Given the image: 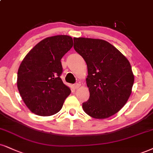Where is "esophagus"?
Segmentation results:
<instances>
[{
    "mask_svg": "<svg viewBox=\"0 0 153 153\" xmlns=\"http://www.w3.org/2000/svg\"><path fill=\"white\" fill-rule=\"evenodd\" d=\"M80 86H81V84H79V83H76V84H74V87L75 88H79L80 87Z\"/></svg>",
    "mask_w": 153,
    "mask_h": 153,
    "instance_id": "obj_1",
    "label": "esophagus"
}]
</instances>
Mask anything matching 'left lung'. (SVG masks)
Masks as SVG:
<instances>
[{
	"label": "left lung",
	"mask_w": 153,
	"mask_h": 153,
	"mask_svg": "<svg viewBox=\"0 0 153 153\" xmlns=\"http://www.w3.org/2000/svg\"><path fill=\"white\" fill-rule=\"evenodd\" d=\"M74 48L85 60L90 97L82 103L84 112L94 118H108L128 100L134 76L128 60L103 39L74 38Z\"/></svg>",
	"instance_id": "1"
}]
</instances>
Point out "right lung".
Instances as JSON below:
<instances>
[{"instance_id": "add662e5", "label": "right lung", "mask_w": 153, "mask_h": 153, "mask_svg": "<svg viewBox=\"0 0 153 153\" xmlns=\"http://www.w3.org/2000/svg\"><path fill=\"white\" fill-rule=\"evenodd\" d=\"M73 46L68 35L47 37L28 52L18 71V88L35 114L52 116L61 110L71 90L60 78L61 59Z\"/></svg>"}]
</instances>
